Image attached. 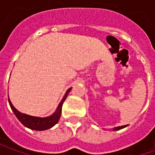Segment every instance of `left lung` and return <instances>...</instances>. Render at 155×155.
Segmentation results:
<instances>
[{
	"instance_id": "obj_1",
	"label": "left lung",
	"mask_w": 155,
	"mask_h": 155,
	"mask_svg": "<svg viewBox=\"0 0 155 155\" xmlns=\"http://www.w3.org/2000/svg\"><path fill=\"white\" fill-rule=\"evenodd\" d=\"M127 125H123V126H119V127H115V128H114V130L115 131V130H121V129H124V128H125Z\"/></svg>"
}]
</instances>
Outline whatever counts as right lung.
Here are the masks:
<instances>
[{"instance_id":"right-lung-1","label":"right lung","mask_w":155,"mask_h":155,"mask_svg":"<svg viewBox=\"0 0 155 155\" xmlns=\"http://www.w3.org/2000/svg\"><path fill=\"white\" fill-rule=\"evenodd\" d=\"M71 88H70L66 93L64 94V96L62 99V101H61V103L58 105L56 110L54 112V114H51V116L45 117V118H41V117H35L31 116V115H28V114H23V113H21L20 111H18L16 109H15L13 104H12V102L10 101L8 96V101L9 104H10V106L12 108V111L14 112V114L16 116V118L18 119L19 121L24 125V126L27 127L29 129L33 130H39V131H41V130H48V129H51V127H53L55 124H57V122L60 120L61 114V108H62V105H63V103H64V100L67 97L69 92L71 91Z\"/></svg>"}]
</instances>
